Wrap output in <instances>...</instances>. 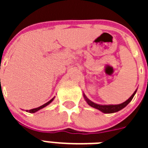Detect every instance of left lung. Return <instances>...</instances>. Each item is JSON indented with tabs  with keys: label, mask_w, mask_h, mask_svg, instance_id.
Listing matches in <instances>:
<instances>
[{
	"label": "left lung",
	"mask_w": 148,
	"mask_h": 148,
	"mask_svg": "<svg viewBox=\"0 0 148 148\" xmlns=\"http://www.w3.org/2000/svg\"><path fill=\"white\" fill-rule=\"evenodd\" d=\"M136 91H137V89L135 90V92H133V95H132L131 96L127 99V100L125 101V102H123L119 104H99L93 102V101H90V99L86 96L84 93H83V96L84 98V99H85L86 102H87L90 107H92V108L99 110H100L101 112H102V113H113L121 110H122L123 108H125V107H126V106L127 105L130 101H131L133 98L134 97V95H135Z\"/></svg>",
	"instance_id": "8db88e82"
}]
</instances>
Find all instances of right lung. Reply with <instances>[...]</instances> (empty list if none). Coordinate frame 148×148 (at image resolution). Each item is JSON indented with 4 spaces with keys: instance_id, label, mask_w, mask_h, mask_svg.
Instances as JSON below:
<instances>
[{
    "instance_id": "right-lung-1",
    "label": "right lung",
    "mask_w": 148,
    "mask_h": 148,
    "mask_svg": "<svg viewBox=\"0 0 148 148\" xmlns=\"http://www.w3.org/2000/svg\"><path fill=\"white\" fill-rule=\"evenodd\" d=\"M54 99H55V97H54V98H53V99H51L50 101H48V102H47V103H46V104H43V105L40 106V107H38V108H34V109H32V110H29V113H35V112H38V111L40 110L43 109V108H45V107H47V105H49V104H50V103L52 102V101H53V100H54ZM27 111H28V110H27Z\"/></svg>"
}]
</instances>
